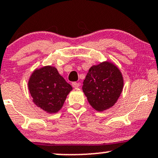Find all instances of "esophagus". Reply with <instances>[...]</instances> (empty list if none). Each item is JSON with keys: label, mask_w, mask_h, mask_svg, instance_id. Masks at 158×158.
Listing matches in <instances>:
<instances>
[{"label": "esophagus", "mask_w": 158, "mask_h": 158, "mask_svg": "<svg viewBox=\"0 0 158 158\" xmlns=\"http://www.w3.org/2000/svg\"><path fill=\"white\" fill-rule=\"evenodd\" d=\"M72 85H73V88H79V84L78 83V82H73L72 83Z\"/></svg>", "instance_id": "34e87169"}]
</instances>
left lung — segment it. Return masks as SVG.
Listing matches in <instances>:
<instances>
[{"label": "left lung", "instance_id": "left-lung-1", "mask_svg": "<svg viewBox=\"0 0 158 158\" xmlns=\"http://www.w3.org/2000/svg\"><path fill=\"white\" fill-rule=\"evenodd\" d=\"M123 89V78L115 64L104 61L89 69L82 91L90 105L97 111H104L115 104Z\"/></svg>", "mask_w": 158, "mask_h": 158}]
</instances>
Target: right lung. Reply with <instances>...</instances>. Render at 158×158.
<instances>
[{"label": "right lung", "mask_w": 158, "mask_h": 158, "mask_svg": "<svg viewBox=\"0 0 158 158\" xmlns=\"http://www.w3.org/2000/svg\"><path fill=\"white\" fill-rule=\"evenodd\" d=\"M28 88L34 104L48 114H56L62 108L73 89L52 66L35 69L29 77Z\"/></svg>", "instance_id": "obj_1"}]
</instances>
